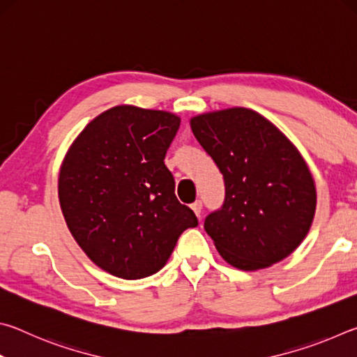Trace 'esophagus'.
<instances>
[{"label":"esophagus","mask_w":357,"mask_h":357,"mask_svg":"<svg viewBox=\"0 0 357 357\" xmlns=\"http://www.w3.org/2000/svg\"><path fill=\"white\" fill-rule=\"evenodd\" d=\"M192 211L193 213H195L198 217H200V214H202V209H203V204H202V202H195V203H192Z\"/></svg>","instance_id":"obj_1"}]
</instances>
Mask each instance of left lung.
<instances>
[{
    "mask_svg": "<svg viewBox=\"0 0 357 357\" xmlns=\"http://www.w3.org/2000/svg\"><path fill=\"white\" fill-rule=\"evenodd\" d=\"M225 181V202L204 229L228 264L258 271L282 261L309 233L317 189L299 149L268 118L233 107L190 119Z\"/></svg>",
    "mask_w": 357,
    "mask_h": 357,
    "instance_id": "obj_1",
    "label": "left lung"
}]
</instances>
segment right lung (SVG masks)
Segmentation results:
<instances>
[{
	"label": "right lung",
	"instance_id": "add662e5",
	"mask_svg": "<svg viewBox=\"0 0 357 357\" xmlns=\"http://www.w3.org/2000/svg\"><path fill=\"white\" fill-rule=\"evenodd\" d=\"M179 124L170 112L118 105L66 153L58 178L64 220L88 258L119 279L155 274L181 233L198 225L164 164Z\"/></svg>",
	"mask_w": 357,
	"mask_h": 357
}]
</instances>
